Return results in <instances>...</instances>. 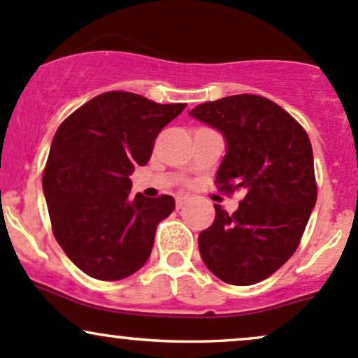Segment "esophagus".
<instances>
[{
  "mask_svg": "<svg viewBox=\"0 0 358 358\" xmlns=\"http://www.w3.org/2000/svg\"><path fill=\"white\" fill-rule=\"evenodd\" d=\"M187 201H189V199H187L185 195H180V197H176V209L183 208V204H185Z\"/></svg>",
  "mask_w": 358,
  "mask_h": 358,
  "instance_id": "34e87169",
  "label": "esophagus"
}]
</instances>
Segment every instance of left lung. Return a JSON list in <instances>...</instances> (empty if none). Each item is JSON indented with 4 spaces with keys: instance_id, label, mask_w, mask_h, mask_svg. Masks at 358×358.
<instances>
[{
    "instance_id": "1",
    "label": "left lung",
    "mask_w": 358,
    "mask_h": 358,
    "mask_svg": "<svg viewBox=\"0 0 358 358\" xmlns=\"http://www.w3.org/2000/svg\"><path fill=\"white\" fill-rule=\"evenodd\" d=\"M189 115L223 135L216 183L243 195L233 214L214 204V223L199 235L202 261L224 283H259L292 257L315 206L310 141L283 108L254 94L199 104Z\"/></svg>"
}]
</instances>
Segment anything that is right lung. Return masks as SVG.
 <instances>
[{"label":"right lung","instance_id":"add662e5","mask_svg":"<svg viewBox=\"0 0 358 358\" xmlns=\"http://www.w3.org/2000/svg\"><path fill=\"white\" fill-rule=\"evenodd\" d=\"M185 104H157L131 92H104L56 130L43 175L52 233L89 276L116 281L148 262L171 195L130 197V175L145 166L154 141Z\"/></svg>","mask_w":358,"mask_h":358}]
</instances>
